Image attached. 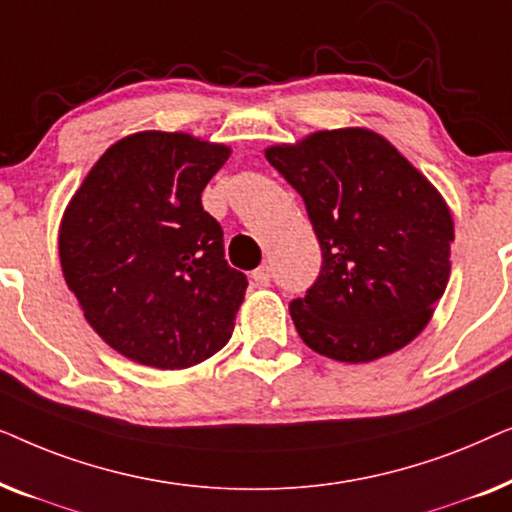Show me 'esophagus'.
I'll return each instance as SVG.
<instances>
[{
	"label": "esophagus",
	"instance_id": "34e87169",
	"mask_svg": "<svg viewBox=\"0 0 512 512\" xmlns=\"http://www.w3.org/2000/svg\"><path fill=\"white\" fill-rule=\"evenodd\" d=\"M251 279H254L258 286H270V279H272L270 265H261V268H256L251 272Z\"/></svg>",
	"mask_w": 512,
	"mask_h": 512
}]
</instances>
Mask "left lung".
Returning a JSON list of instances; mask_svg holds the SVG:
<instances>
[{
	"label": "left lung",
	"instance_id": "8db88e82",
	"mask_svg": "<svg viewBox=\"0 0 512 512\" xmlns=\"http://www.w3.org/2000/svg\"><path fill=\"white\" fill-rule=\"evenodd\" d=\"M265 158L303 195L324 258L289 307L305 345L368 363L415 340L450 282L454 221L438 188L368 128L317 130Z\"/></svg>",
	"mask_w": 512,
	"mask_h": 512
}]
</instances>
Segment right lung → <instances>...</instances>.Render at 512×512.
Masks as SVG:
<instances>
[{"label":"right lung","mask_w":512,"mask_h":512,"mask_svg":"<svg viewBox=\"0 0 512 512\" xmlns=\"http://www.w3.org/2000/svg\"><path fill=\"white\" fill-rule=\"evenodd\" d=\"M230 146L188 132L118 139L62 214L58 249L83 317L125 359L160 370L226 347L247 277L223 258V230L202 209Z\"/></svg>","instance_id":"obj_1"}]
</instances>
